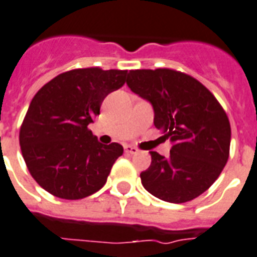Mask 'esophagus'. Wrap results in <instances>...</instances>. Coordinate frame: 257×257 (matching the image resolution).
<instances>
[{"label": "esophagus", "instance_id": "obj_1", "mask_svg": "<svg viewBox=\"0 0 257 257\" xmlns=\"http://www.w3.org/2000/svg\"><path fill=\"white\" fill-rule=\"evenodd\" d=\"M124 150H125V153H128V154H137L140 152L137 148L132 147V145H125Z\"/></svg>", "mask_w": 257, "mask_h": 257}]
</instances>
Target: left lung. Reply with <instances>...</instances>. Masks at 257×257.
I'll use <instances>...</instances> for the list:
<instances>
[{
  "label": "left lung",
  "mask_w": 257,
  "mask_h": 257,
  "mask_svg": "<svg viewBox=\"0 0 257 257\" xmlns=\"http://www.w3.org/2000/svg\"><path fill=\"white\" fill-rule=\"evenodd\" d=\"M126 84L152 104L156 128L173 143L168 158L150 152L152 164L140 174L143 186L170 203L199 197L230 154L231 126L222 105L197 79L170 68L129 71Z\"/></svg>",
  "instance_id": "left-lung-1"
}]
</instances>
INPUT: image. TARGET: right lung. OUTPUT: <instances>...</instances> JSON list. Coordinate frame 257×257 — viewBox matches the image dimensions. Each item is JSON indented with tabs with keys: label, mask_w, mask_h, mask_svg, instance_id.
I'll list each match as a JSON object with an SVG mask.
<instances>
[{
	"label": "right lung",
	"mask_w": 257,
	"mask_h": 257,
	"mask_svg": "<svg viewBox=\"0 0 257 257\" xmlns=\"http://www.w3.org/2000/svg\"><path fill=\"white\" fill-rule=\"evenodd\" d=\"M128 71L78 68L46 83L21 125L20 145L31 177L62 199H81L105 185L120 144L104 145L88 129L108 93L121 88Z\"/></svg>",
	"instance_id": "1"
}]
</instances>
